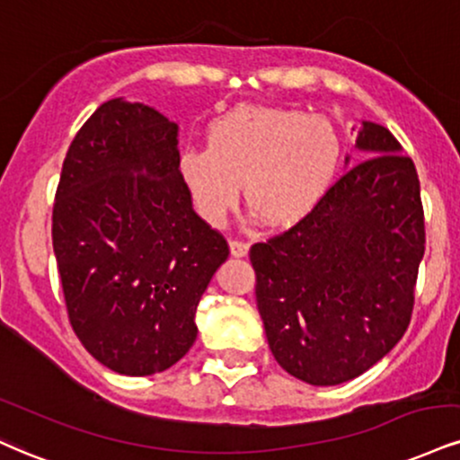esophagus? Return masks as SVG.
<instances>
[{
	"instance_id": "obj_1",
	"label": "esophagus",
	"mask_w": 460,
	"mask_h": 460,
	"mask_svg": "<svg viewBox=\"0 0 460 460\" xmlns=\"http://www.w3.org/2000/svg\"><path fill=\"white\" fill-rule=\"evenodd\" d=\"M248 246L246 242H242V240H231L229 242V251H231V254H234V257H246L248 254Z\"/></svg>"
}]
</instances>
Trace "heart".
<instances>
[{
  "label": "heart",
  "mask_w": 460,
  "mask_h": 460,
  "mask_svg": "<svg viewBox=\"0 0 460 460\" xmlns=\"http://www.w3.org/2000/svg\"><path fill=\"white\" fill-rule=\"evenodd\" d=\"M342 143L328 118L279 107H237L214 121L208 147H188L177 171L195 209L223 226L244 197L274 229L302 223L334 180Z\"/></svg>",
  "instance_id": "heart-1"
}]
</instances>
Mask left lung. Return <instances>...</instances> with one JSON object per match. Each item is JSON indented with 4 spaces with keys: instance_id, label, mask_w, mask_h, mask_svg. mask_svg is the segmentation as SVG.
Returning a JSON list of instances; mask_svg holds the SVG:
<instances>
[{
    "instance_id": "1",
    "label": "left lung",
    "mask_w": 460,
    "mask_h": 460,
    "mask_svg": "<svg viewBox=\"0 0 460 460\" xmlns=\"http://www.w3.org/2000/svg\"><path fill=\"white\" fill-rule=\"evenodd\" d=\"M356 149L368 160L347 171L302 223L251 248L270 349L311 385L356 379L394 349L424 257L411 158L385 126L367 119Z\"/></svg>"
}]
</instances>
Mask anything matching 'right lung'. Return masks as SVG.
<instances>
[{
	"instance_id": "right-lung-1",
	"label": "right lung",
	"mask_w": 460,
	"mask_h": 460,
	"mask_svg": "<svg viewBox=\"0 0 460 460\" xmlns=\"http://www.w3.org/2000/svg\"><path fill=\"white\" fill-rule=\"evenodd\" d=\"M177 135L154 107L107 101L72 139L55 195L53 252L72 330L130 377L186 356L199 300L229 257L192 209Z\"/></svg>"
}]
</instances>
